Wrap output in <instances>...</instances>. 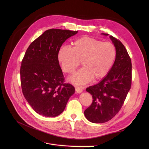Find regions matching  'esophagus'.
<instances>
[{
	"mask_svg": "<svg viewBox=\"0 0 149 149\" xmlns=\"http://www.w3.org/2000/svg\"><path fill=\"white\" fill-rule=\"evenodd\" d=\"M75 91H76V92H77V93H81V92H82L83 89H82V88L79 87V86H75Z\"/></svg>",
	"mask_w": 149,
	"mask_h": 149,
	"instance_id": "1",
	"label": "esophagus"
}]
</instances>
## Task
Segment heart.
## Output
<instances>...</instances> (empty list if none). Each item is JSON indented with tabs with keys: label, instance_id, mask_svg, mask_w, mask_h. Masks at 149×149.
Returning a JSON list of instances; mask_svg holds the SVG:
<instances>
[{
	"label": "heart",
	"instance_id": "1",
	"mask_svg": "<svg viewBox=\"0 0 149 149\" xmlns=\"http://www.w3.org/2000/svg\"><path fill=\"white\" fill-rule=\"evenodd\" d=\"M72 45V48L66 45L61 46L58 52V61L66 74H73L81 61L83 68L70 78L72 82L84 84L92 78L98 80L106 75L116 56V48L112 43L84 36L76 39Z\"/></svg>",
	"mask_w": 149,
	"mask_h": 149
}]
</instances>
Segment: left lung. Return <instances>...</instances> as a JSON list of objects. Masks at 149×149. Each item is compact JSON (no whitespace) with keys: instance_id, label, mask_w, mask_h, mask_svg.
Returning <instances> with one entry per match:
<instances>
[{"instance_id":"obj_1","label":"left lung","mask_w":149,"mask_h":149,"mask_svg":"<svg viewBox=\"0 0 149 149\" xmlns=\"http://www.w3.org/2000/svg\"><path fill=\"white\" fill-rule=\"evenodd\" d=\"M110 38L116 51L114 64L100 83L86 89L92 95L93 100L84 113L86 118L93 123H103L113 118L123 106L131 88L130 57L119 40L112 36Z\"/></svg>"}]
</instances>
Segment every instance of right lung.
<instances>
[{
	"label": "right lung",
	"instance_id": "obj_1",
	"mask_svg": "<svg viewBox=\"0 0 149 149\" xmlns=\"http://www.w3.org/2000/svg\"><path fill=\"white\" fill-rule=\"evenodd\" d=\"M77 31L50 29L30 44L20 69L23 94L37 113L57 116L66 107L75 92L72 84L65 83L58 52L66 40Z\"/></svg>",
	"mask_w": 149,
	"mask_h": 149
}]
</instances>
